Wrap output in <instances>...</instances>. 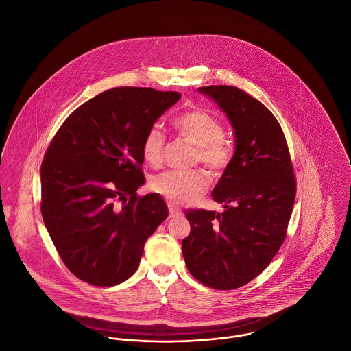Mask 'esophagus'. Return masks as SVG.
<instances>
[{
    "label": "esophagus",
    "instance_id": "1",
    "mask_svg": "<svg viewBox=\"0 0 351 351\" xmlns=\"http://www.w3.org/2000/svg\"><path fill=\"white\" fill-rule=\"evenodd\" d=\"M167 207H169V214H170V217L171 218H176V217H180L182 213H181V210L177 207V206H174L173 203H169L167 204Z\"/></svg>",
    "mask_w": 351,
    "mask_h": 351
}]
</instances>
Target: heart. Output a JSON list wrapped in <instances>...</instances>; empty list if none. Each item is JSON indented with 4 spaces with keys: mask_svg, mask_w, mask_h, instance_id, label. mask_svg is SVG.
Wrapping results in <instances>:
<instances>
[{
    "mask_svg": "<svg viewBox=\"0 0 351 351\" xmlns=\"http://www.w3.org/2000/svg\"><path fill=\"white\" fill-rule=\"evenodd\" d=\"M176 133L196 145L195 160L202 162L214 173H222L232 160V149L225 141V128L221 119L203 109L189 110L173 121ZM143 158L151 163H160L165 152V136L156 126L148 129L141 144ZM151 189L177 204H189L200 199L208 178L202 170H167L149 181Z\"/></svg>",
    "mask_w": 351,
    "mask_h": 351,
    "instance_id": "obj_1",
    "label": "heart"
}]
</instances>
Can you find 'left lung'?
<instances>
[{
	"label": "left lung",
	"mask_w": 351,
	"mask_h": 351,
	"mask_svg": "<svg viewBox=\"0 0 351 351\" xmlns=\"http://www.w3.org/2000/svg\"><path fill=\"white\" fill-rule=\"evenodd\" d=\"M199 93L226 113L235 149L213 191L225 211H185L191 233L182 239V254L199 282L233 290L260 275L283 243L295 177L283 130L261 102L233 86L200 87Z\"/></svg>",
	"instance_id": "obj_1"
}]
</instances>
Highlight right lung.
I'll return each mask as SVG.
<instances>
[{
  "label": "right lung",
  "instance_id": "right-lung-1",
  "mask_svg": "<svg viewBox=\"0 0 351 351\" xmlns=\"http://www.w3.org/2000/svg\"><path fill=\"white\" fill-rule=\"evenodd\" d=\"M180 93L118 87L77 108L40 166V211L68 269L94 286H114L138 267L147 238L167 218L145 182L141 144Z\"/></svg>",
  "mask_w": 351,
  "mask_h": 351
}]
</instances>
